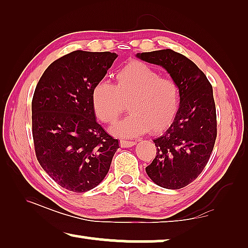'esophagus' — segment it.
I'll use <instances>...</instances> for the list:
<instances>
[{
  "label": "esophagus",
  "mask_w": 248,
  "mask_h": 248,
  "mask_svg": "<svg viewBox=\"0 0 248 248\" xmlns=\"http://www.w3.org/2000/svg\"><path fill=\"white\" fill-rule=\"evenodd\" d=\"M135 144H136L135 140H120V145L122 146V147H124V148L132 147V146H134Z\"/></svg>",
  "instance_id": "1"
}]
</instances>
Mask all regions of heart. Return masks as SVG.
<instances>
[{"instance_id":"b5f03b06","label":"heart","mask_w":248,"mask_h":248,"mask_svg":"<svg viewBox=\"0 0 248 248\" xmlns=\"http://www.w3.org/2000/svg\"><path fill=\"white\" fill-rule=\"evenodd\" d=\"M115 84L102 80L92 89V107L97 119L113 124L125 111L131 114L112 127L121 137H133L167 128L180 108V89L176 81L164 78L148 64L133 62L115 75Z\"/></svg>"}]
</instances>
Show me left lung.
<instances>
[{"instance_id":"8db88e82","label":"left lung","mask_w":248,"mask_h":248,"mask_svg":"<svg viewBox=\"0 0 248 248\" xmlns=\"http://www.w3.org/2000/svg\"><path fill=\"white\" fill-rule=\"evenodd\" d=\"M136 57L165 68L179 86V111L167 131L154 140L156 157L146 172L157 186L181 189L202 172L216 143L212 86L196 63L172 49L141 52Z\"/></svg>"}]
</instances>
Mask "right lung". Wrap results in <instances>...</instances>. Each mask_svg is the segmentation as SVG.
Segmentation results:
<instances>
[{"instance_id": "add662e5", "label": "right lung", "mask_w": 248, "mask_h": 248, "mask_svg": "<svg viewBox=\"0 0 248 248\" xmlns=\"http://www.w3.org/2000/svg\"><path fill=\"white\" fill-rule=\"evenodd\" d=\"M117 58L115 52L76 50L48 67L31 101L35 153L60 186L86 192L104 179L119 140L95 120L91 93Z\"/></svg>"}]
</instances>
